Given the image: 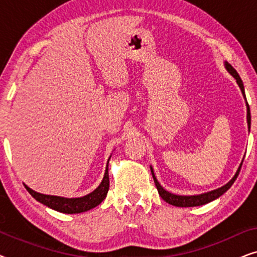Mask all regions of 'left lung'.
Segmentation results:
<instances>
[{
	"label": "left lung",
	"instance_id": "1",
	"mask_svg": "<svg viewBox=\"0 0 257 257\" xmlns=\"http://www.w3.org/2000/svg\"><path fill=\"white\" fill-rule=\"evenodd\" d=\"M224 65H226L227 71L229 72L230 75L233 76L235 79H236V83L238 84V86H240L241 92H242V94H243V97H244V99H245L243 83H242V80L240 78V76H238V73L236 72V70H235L230 64H228L227 62L224 63ZM250 120H251V119H250V110H249V105L247 103L248 128H250ZM242 163H243V161H242ZM242 163L240 164V166H238L236 173H235L233 179H231L229 182H227V184L224 185V186H222V187H220V188H217V189H214V191H210L208 193H203V194H199V195H177V194H173V193L167 192L166 189H164L163 186L159 184V181L157 180V178H156V175H154V172H153V168L152 167H151V172H152V177L154 179V184H156V186H157L158 193H159V195L167 203H170V205H173L175 207H195V206L206 205V203H208L210 201H213V200L220 198V196L222 195L223 193H226L228 189L231 187V185L234 184V181L236 180L237 175H238V173H240Z\"/></svg>",
	"mask_w": 257,
	"mask_h": 257
}]
</instances>
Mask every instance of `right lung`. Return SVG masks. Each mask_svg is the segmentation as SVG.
<instances>
[{"instance_id": "1", "label": "right lung", "mask_w": 257, "mask_h": 257, "mask_svg": "<svg viewBox=\"0 0 257 257\" xmlns=\"http://www.w3.org/2000/svg\"><path fill=\"white\" fill-rule=\"evenodd\" d=\"M107 166H108V161H107ZM107 166H106V170H105L104 178H103V180H101L100 185L98 186V187L94 189L93 192H91L90 194L82 196V198L69 199V198H62V196L45 195V194H41V193L33 191V189L28 187L27 185H24V186H26L27 191L30 193L31 196H33L34 199H36L38 202L48 206L49 208H52V209L57 210V212L65 213V214L83 213V212H86V210L94 208V207L99 205V203L103 201L105 198H106L108 187H110Z\"/></svg>"}]
</instances>
